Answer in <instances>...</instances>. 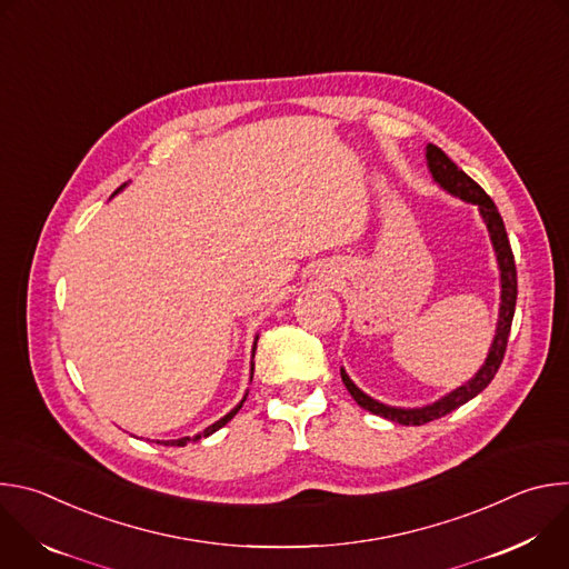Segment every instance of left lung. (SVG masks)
Masks as SVG:
<instances>
[{"instance_id": "8db88e82", "label": "left lung", "mask_w": 569, "mask_h": 569, "mask_svg": "<svg viewBox=\"0 0 569 569\" xmlns=\"http://www.w3.org/2000/svg\"><path fill=\"white\" fill-rule=\"evenodd\" d=\"M426 161H428V171L435 180V184L439 189H443L446 193L475 204L486 229H489L491 236V246L496 252V261H498V270H500V310H498V323H496V336L493 342L489 347V356H486L483 365L477 369V373L466 380L463 385H459L457 389L448 391L446 396L437 398L435 402L423 405V408H396V405H387L380 402L376 398H371L369 393H365L345 371V367H340L342 373V382L349 389V393L353 396V400L365 408L371 415H378L387 421L400 423V426H423L430 423L435 419H441L446 415H450L452 410L461 408L463 402H468L470 398H475L477 393H481L489 382L496 378L505 351H507V342H509V331H511V321H513V312H516V299H518V277H516V261H513V252L509 246V236L502 222V216L498 211V207L493 204V200L486 196V191L470 180L455 161L435 143L426 146Z\"/></svg>"}]
</instances>
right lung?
I'll return each mask as SVG.
<instances>
[{
  "label": "right lung",
  "mask_w": 569,
  "mask_h": 569,
  "mask_svg": "<svg viewBox=\"0 0 569 569\" xmlns=\"http://www.w3.org/2000/svg\"><path fill=\"white\" fill-rule=\"evenodd\" d=\"M126 187H128V184H121V187H119V189H117V191H114V193H112V198H114V196H117V193H121V191H123V189H126ZM257 342H259V336H257V338H254V347H252V358H254V351H257ZM252 376H254V362H252V365H250V382H252ZM246 398H248V393H246V396H242V400H240V402H238V405H236V408H233V410H231V412H227V415H224V417H222V419H218V421H216V423H211V426H209V428H204V430H202V432H198V435H196V437H182V439H169V441H154V443H159V446H187V443H189V441H200V439H204V437H209V435H213V432H216V430H220V428H222V426H227V423H229V421H231V419H233V417H236V415H238V410H240V408H242V402H246Z\"/></svg>",
  "instance_id": "1"
}]
</instances>
